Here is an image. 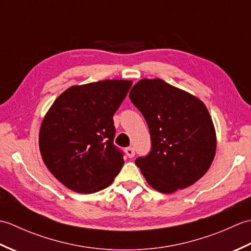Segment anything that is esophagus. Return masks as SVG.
Listing matches in <instances>:
<instances>
[{"mask_svg": "<svg viewBox=\"0 0 251 251\" xmlns=\"http://www.w3.org/2000/svg\"><path fill=\"white\" fill-rule=\"evenodd\" d=\"M126 154H127V156L128 157H134L135 156V149L132 148V147H129V148H126Z\"/></svg>", "mask_w": 251, "mask_h": 251, "instance_id": "esophagus-1", "label": "esophagus"}]
</instances>
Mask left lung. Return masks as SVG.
<instances>
[{"label": "left lung", "mask_w": 251, "mask_h": 251, "mask_svg": "<svg viewBox=\"0 0 251 251\" xmlns=\"http://www.w3.org/2000/svg\"><path fill=\"white\" fill-rule=\"evenodd\" d=\"M129 98L150 130L151 151L135 162L147 182L166 194L194 184L216 154V130L206 105L161 78L141 79Z\"/></svg>", "instance_id": "left-lung-1"}]
</instances>
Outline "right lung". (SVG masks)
Instances as JSON below:
<instances>
[{"mask_svg":"<svg viewBox=\"0 0 251 251\" xmlns=\"http://www.w3.org/2000/svg\"><path fill=\"white\" fill-rule=\"evenodd\" d=\"M131 84L104 79L72 86L46 113L39 136L41 155L68 189L95 193L108 188L120 173L124 153L113 143V115Z\"/></svg>","mask_w":251,"mask_h":251,"instance_id":"obj_1","label":"right lung"}]
</instances>
